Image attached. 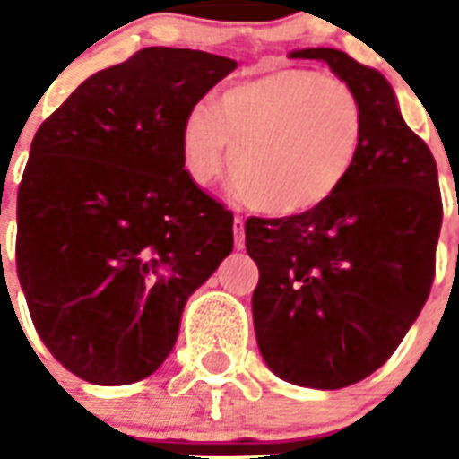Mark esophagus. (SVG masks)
I'll list each match as a JSON object with an SVG mask.
<instances>
[{
    "mask_svg": "<svg viewBox=\"0 0 459 459\" xmlns=\"http://www.w3.org/2000/svg\"><path fill=\"white\" fill-rule=\"evenodd\" d=\"M233 233H236V247H238V250H243V247H245V221H243V216H236V219H233Z\"/></svg>",
    "mask_w": 459,
    "mask_h": 459,
    "instance_id": "obj_1",
    "label": "esophagus"
}]
</instances>
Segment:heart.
I'll return each mask as SVG.
<instances>
[{
  "label": "heart",
  "instance_id": "1",
  "mask_svg": "<svg viewBox=\"0 0 459 459\" xmlns=\"http://www.w3.org/2000/svg\"><path fill=\"white\" fill-rule=\"evenodd\" d=\"M364 140L367 109L352 85L281 68L230 85L212 109H193L180 147L197 183L219 178L230 159V183L245 204L295 216L326 204L345 186Z\"/></svg>",
  "mask_w": 459,
  "mask_h": 459
}]
</instances>
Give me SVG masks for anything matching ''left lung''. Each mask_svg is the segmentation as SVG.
<instances>
[{
	"label": "left lung",
	"instance_id": "8db88e82",
	"mask_svg": "<svg viewBox=\"0 0 459 459\" xmlns=\"http://www.w3.org/2000/svg\"><path fill=\"white\" fill-rule=\"evenodd\" d=\"M328 64L367 109L355 171L321 207L245 221L259 266L252 319L266 367L288 384L335 391L385 364L427 302L443 204L427 143L391 82L341 49H295Z\"/></svg>",
	"mask_w": 459,
	"mask_h": 459
}]
</instances>
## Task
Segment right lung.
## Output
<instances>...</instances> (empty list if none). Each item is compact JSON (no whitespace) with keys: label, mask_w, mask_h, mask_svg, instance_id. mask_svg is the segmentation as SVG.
<instances>
[{"label":"right lung","mask_w":459,"mask_h":459,"mask_svg":"<svg viewBox=\"0 0 459 459\" xmlns=\"http://www.w3.org/2000/svg\"><path fill=\"white\" fill-rule=\"evenodd\" d=\"M238 64L147 47L39 126L18 187V281L49 352L126 385L161 367L187 298L233 250V214L195 186L183 124Z\"/></svg>","instance_id":"obj_1"}]
</instances>
